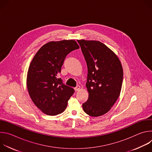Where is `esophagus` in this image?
I'll use <instances>...</instances> for the list:
<instances>
[{
	"mask_svg": "<svg viewBox=\"0 0 152 152\" xmlns=\"http://www.w3.org/2000/svg\"><path fill=\"white\" fill-rule=\"evenodd\" d=\"M80 89V86L79 85H77V86H76V87L75 88V90L76 91H79Z\"/></svg>",
	"mask_w": 152,
	"mask_h": 152,
	"instance_id": "obj_1",
	"label": "esophagus"
}]
</instances>
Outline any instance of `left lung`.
<instances>
[{
	"instance_id": "8db88e82",
	"label": "left lung",
	"mask_w": 152,
	"mask_h": 152,
	"mask_svg": "<svg viewBox=\"0 0 152 152\" xmlns=\"http://www.w3.org/2000/svg\"><path fill=\"white\" fill-rule=\"evenodd\" d=\"M87 64L86 86L88 100L82 104L84 112L91 117L107 113L120 94L123 71L118 56L99 41L77 40Z\"/></svg>"
}]
</instances>
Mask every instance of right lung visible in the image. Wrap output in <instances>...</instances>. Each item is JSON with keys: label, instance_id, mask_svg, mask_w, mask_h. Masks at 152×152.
<instances>
[{"label": "right lung", "instance_id": "add662e5", "mask_svg": "<svg viewBox=\"0 0 152 152\" xmlns=\"http://www.w3.org/2000/svg\"><path fill=\"white\" fill-rule=\"evenodd\" d=\"M79 49L73 39L50 41L43 45L33 58L27 75V88L35 106L43 113H62L75 93L59 77L66 56Z\"/></svg>", "mask_w": 152, "mask_h": 152}]
</instances>
